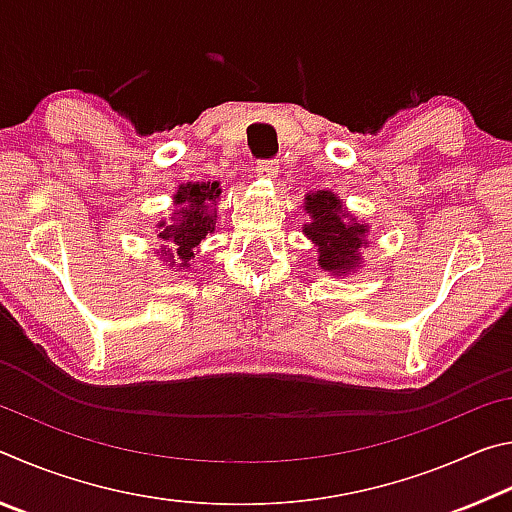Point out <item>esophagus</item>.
<instances>
[{"instance_id": "34e87169", "label": "esophagus", "mask_w": 512, "mask_h": 512, "mask_svg": "<svg viewBox=\"0 0 512 512\" xmlns=\"http://www.w3.org/2000/svg\"><path fill=\"white\" fill-rule=\"evenodd\" d=\"M277 171H280V164H277L275 160H262V162H257V167H255V173L259 178H275Z\"/></svg>"}]
</instances>
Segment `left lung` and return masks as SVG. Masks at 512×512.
Returning <instances> with one entry per match:
<instances>
[{"mask_svg":"<svg viewBox=\"0 0 512 512\" xmlns=\"http://www.w3.org/2000/svg\"><path fill=\"white\" fill-rule=\"evenodd\" d=\"M305 210L311 223L305 225V235L318 248V264L323 271L343 275L350 273L361 262V246L366 244V223H357L345 214L341 198L332 192L307 194Z\"/></svg>","mask_w":512,"mask_h":512,"instance_id":"8db88e82","label":"left lung"}]
</instances>
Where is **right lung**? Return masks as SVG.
<instances>
[{
	"label": "right lung",
	"mask_w": 512,
	"mask_h": 512,
	"mask_svg": "<svg viewBox=\"0 0 512 512\" xmlns=\"http://www.w3.org/2000/svg\"><path fill=\"white\" fill-rule=\"evenodd\" d=\"M219 196V183H187L178 187L176 196H173V203L178 207L171 216L173 223L160 221L158 225V237L176 246V255H173V250L162 253V259L169 262V266H189V259H194L198 244L214 232L216 212H210V205H214Z\"/></svg>",
	"instance_id": "obj_1"
}]
</instances>
